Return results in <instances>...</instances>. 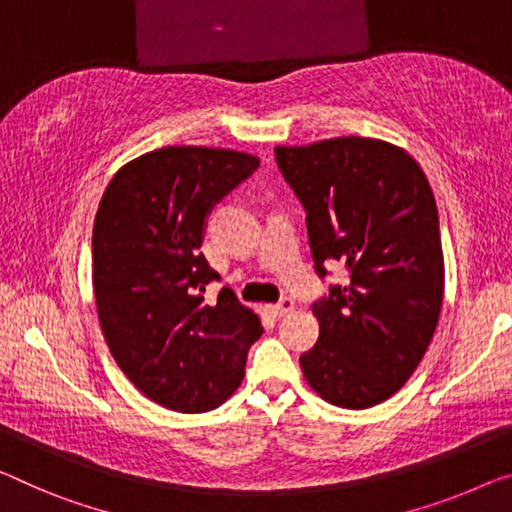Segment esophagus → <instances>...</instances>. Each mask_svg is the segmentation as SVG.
<instances>
[{"instance_id": "34e87169", "label": "esophagus", "mask_w": 512, "mask_h": 512, "mask_svg": "<svg viewBox=\"0 0 512 512\" xmlns=\"http://www.w3.org/2000/svg\"><path fill=\"white\" fill-rule=\"evenodd\" d=\"M267 309H270L272 316L281 318V316H286V313H290V311L295 309V302L290 300V297H283L281 302H277V304H270V306H267Z\"/></svg>"}]
</instances>
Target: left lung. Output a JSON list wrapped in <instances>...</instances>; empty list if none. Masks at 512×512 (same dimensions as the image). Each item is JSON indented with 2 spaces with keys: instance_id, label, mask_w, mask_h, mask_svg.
Here are the masks:
<instances>
[{
  "instance_id": "left-lung-1",
  "label": "left lung",
  "mask_w": 512,
  "mask_h": 512,
  "mask_svg": "<svg viewBox=\"0 0 512 512\" xmlns=\"http://www.w3.org/2000/svg\"><path fill=\"white\" fill-rule=\"evenodd\" d=\"M277 164L306 210L318 277L348 267L345 286L313 304L320 336L300 366L327 403L366 410L410 380L444 297L437 203L414 157L380 139L277 146Z\"/></svg>"
}]
</instances>
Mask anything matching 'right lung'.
Here are the masks:
<instances>
[{
  "instance_id": "1",
  "label": "right lung",
  "mask_w": 512,
  "mask_h": 512,
  "mask_svg": "<svg viewBox=\"0 0 512 512\" xmlns=\"http://www.w3.org/2000/svg\"><path fill=\"white\" fill-rule=\"evenodd\" d=\"M261 160L229 148L167 146L116 171L93 224V293L105 341L135 387L174 412L215 410L240 387L261 320L203 256L215 203Z\"/></svg>"
}]
</instances>
